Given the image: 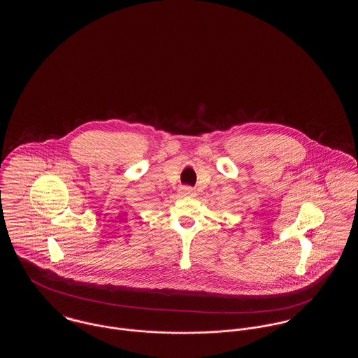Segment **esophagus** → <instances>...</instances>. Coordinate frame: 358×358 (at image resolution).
I'll return each instance as SVG.
<instances>
[{
  "mask_svg": "<svg viewBox=\"0 0 358 358\" xmlns=\"http://www.w3.org/2000/svg\"><path fill=\"white\" fill-rule=\"evenodd\" d=\"M180 196H182V197H194L196 196V190L193 187H182L180 189Z\"/></svg>",
  "mask_w": 358,
  "mask_h": 358,
  "instance_id": "obj_1",
  "label": "esophagus"
}]
</instances>
